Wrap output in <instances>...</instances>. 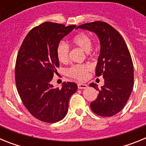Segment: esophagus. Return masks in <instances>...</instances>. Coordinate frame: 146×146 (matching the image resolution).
Returning a JSON list of instances; mask_svg holds the SVG:
<instances>
[{
	"mask_svg": "<svg viewBox=\"0 0 146 146\" xmlns=\"http://www.w3.org/2000/svg\"><path fill=\"white\" fill-rule=\"evenodd\" d=\"M77 87L79 89H84L86 88L88 86L86 84H83V83H79V84H77Z\"/></svg>",
	"mask_w": 146,
	"mask_h": 146,
	"instance_id": "1",
	"label": "esophagus"
}]
</instances>
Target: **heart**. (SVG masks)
<instances>
[{"mask_svg":"<svg viewBox=\"0 0 146 146\" xmlns=\"http://www.w3.org/2000/svg\"><path fill=\"white\" fill-rule=\"evenodd\" d=\"M71 43L75 46L80 47L86 51L87 55H94L96 52V47L94 43L91 42V38L88 33L84 32H80L74 35L71 40ZM56 56L58 60L60 63H66L69 58V46L66 42H61L58 44L56 47ZM91 65L89 64H74L66 70V74L69 77L77 80L82 81L86 79L88 72L91 69Z\"/></svg>","mask_w":146,"mask_h":146,"instance_id":"heart-1","label":"heart"}]
</instances>
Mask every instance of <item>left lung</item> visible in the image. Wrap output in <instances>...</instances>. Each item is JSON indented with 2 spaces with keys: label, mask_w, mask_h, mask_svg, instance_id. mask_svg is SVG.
Returning a JSON list of instances; mask_svg holds the SVG:
<instances>
[{
  "label": "left lung",
  "mask_w": 146,
  "mask_h": 146,
  "mask_svg": "<svg viewBox=\"0 0 146 146\" xmlns=\"http://www.w3.org/2000/svg\"><path fill=\"white\" fill-rule=\"evenodd\" d=\"M94 32L100 40L101 50L96 68V76H103L104 85L91 103V109L98 115L113 116L124 108L134 86V67L126 42L119 32L108 23L95 21L77 27Z\"/></svg>",
  "instance_id": "obj_1"
}]
</instances>
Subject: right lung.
<instances>
[{
	"label": "right lung",
	"instance_id": "right-lung-1",
	"mask_svg": "<svg viewBox=\"0 0 146 146\" xmlns=\"http://www.w3.org/2000/svg\"><path fill=\"white\" fill-rule=\"evenodd\" d=\"M74 28V25L45 22L30 31L18 51L15 64L18 94L29 113L43 122L63 119L69 99L77 90L74 82H64L60 89L50 84L59 66L56 47Z\"/></svg>",
	"mask_w": 146,
	"mask_h": 146
}]
</instances>
